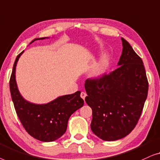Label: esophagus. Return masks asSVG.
<instances>
[{"label": "esophagus", "mask_w": 160, "mask_h": 160, "mask_svg": "<svg viewBox=\"0 0 160 160\" xmlns=\"http://www.w3.org/2000/svg\"><path fill=\"white\" fill-rule=\"evenodd\" d=\"M80 96L83 100H85V98L87 96V93H85V92H82V93H80Z\"/></svg>", "instance_id": "1"}]
</instances>
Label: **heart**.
I'll return each mask as SVG.
<instances>
[{"mask_svg":"<svg viewBox=\"0 0 160 160\" xmlns=\"http://www.w3.org/2000/svg\"><path fill=\"white\" fill-rule=\"evenodd\" d=\"M109 56L103 55L98 62L94 65L91 70V76L94 78H99L107 72L109 67Z\"/></svg>","mask_w":160,"mask_h":160,"instance_id":"b5f03b06","label":"heart"}]
</instances>
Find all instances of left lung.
<instances>
[{
	"label": "left lung",
	"mask_w": 160,
	"mask_h": 160,
	"mask_svg": "<svg viewBox=\"0 0 160 160\" xmlns=\"http://www.w3.org/2000/svg\"><path fill=\"white\" fill-rule=\"evenodd\" d=\"M118 68L98 79L85 80V102L92 109L91 128L98 138L113 141L128 136L138 122L148 83L143 61L124 38Z\"/></svg>",
	"instance_id": "left-lung-1"
}]
</instances>
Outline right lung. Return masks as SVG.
I'll list each match as a JSON object with an SVG mask.
<instances>
[{"instance_id": "obj_1", "label": "right lung", "mask_w": 160, "mask_h": 160, "mask_svg": "<svg viewBox=\"0 0 160 160\" xmlns=\"http://www.w3.org/2000/svg\"><path fill=\"white\" fill-rule=\"evenodd\" d=\"M35 38L37 40L48 39ZM24 51L16 58L10 78V91L17 116L26 131L33 138L43 142H51L66 132L69 118L84 104L80 91L58 96L47 103L38 104L24 99L18 89L16 81V67Z\"/></svg>"}]
</instances>
